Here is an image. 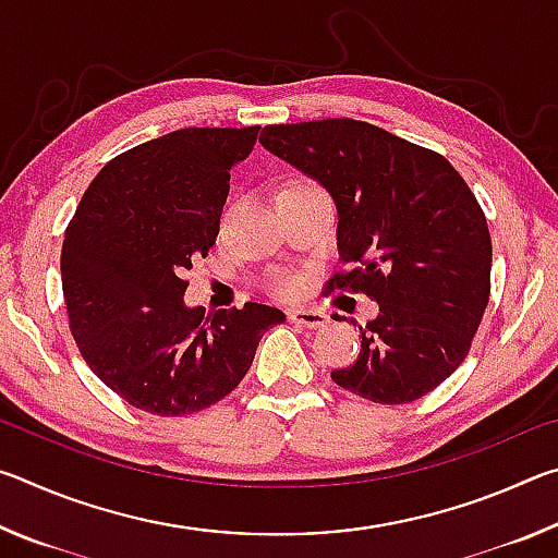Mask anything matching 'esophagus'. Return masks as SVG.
<instances>
[{
  "label": "esophagus",
  "mask_w": 558,
  "mask_h": 558,
  "mask_svg": "<svg viewBox=\"0 0 558 558\" xmlns=\"http://www.w3.org/2000/svg\"><path fill=\"white\" fill-rule=\"evenodd\" d=\"M290 323H295L298 327H305V329H315V327H323L327 325V315L323 310H305V307H298V310H290L288 313Z\"/></svg>",
  "instance_id": "1"
}]
</instances>
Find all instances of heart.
Here are the masks:
<instances>
[{
  "instance_id": "obj_1",
  "label": "heart",
  "mask_w": 558,
  "mask_h": 558,
  "mask_svg": "<svg viewBox=\"0 0 558 558\" xmlns=\"http://www.w3.org/2000/svg\"><path fill=\"white\" fill-rule=\"evenodd\" d=\"M270 290L276 292L278 298H295L302 290V278L292 276V272H278V276L270 280Z\"/></svg>"
}]
</instances>
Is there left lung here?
<instances>
[{"mask_svg":"<svg viewBox=\"0 0 558 558\" xmlns=\"http://www.w3.org/2000/svg\"><path fill=\"white\" fill-rule=\"evenodd\" d=\"M260 143L332 194L349 268L329 288L379 302L359 325L356 362L332 381L386 405L436 389L465 362L489 302L493 241L465 179L433 149L352 118L266 125Z\"/></svg>","mask_w":558,"mask_h":558,"instance_id":"left-lung-1","label":"left lung"}]
</instances>
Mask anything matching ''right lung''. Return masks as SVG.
Returning a JSON list of instances; mask_svg holds the SVG:
<instances>
[{"mask_svg":"<svg viewBox=\"0 0 558 558\" xmlns=\"http://www.w3.org/2000/svg\"><path fill=\"white\" fill-rule=\"evenodd\" d=\"M258 125L184 128L100 169L61 251L69 327L90 372L122 401L189 415L229 396L251 369L276 307H186V270L219 235L233 165Z\"/></svg>","mask_w":558,"mask_h":558,"instance_id":"1","label":"right lung"}]
</instances>
